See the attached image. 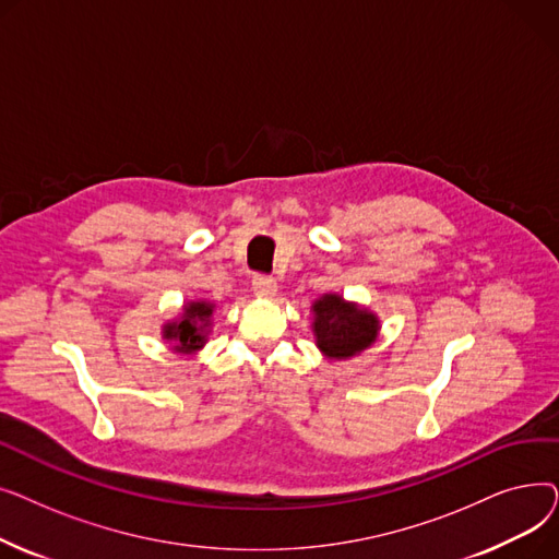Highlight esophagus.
Listing matches in <instances>:
<instances>
[{
    "instance_id": "esophagus-1",
    "label": "esophagus",
    "mask_w": 559,
    "mask_h": 559,
    "mask_svg": "<svg viewBox=\"0 0 559 559\" xmlns=\"http://www.w3.org/2000/svg\"><path fill=\"white\" fill-rule=\"evenodd\" d=\"M251 285H253L255 297H260V299H274L276 297V281L272 276L255 274Z\"/></svg>"
}]
</instances>
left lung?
I'll return each mask as SVG.
<instances>
[{
  "instance_id": "8db88e82",
  "label": "left lung",
  "mask_w": 559,
  "mask_h": 559,
  "mask_svg": "<svg viewBox=\"0 0 559 559\" xmlns=\"http://www.w3.org/2000/svg\"><path fill=\"white\" fill-rule=\"evenodd\" d=\"M312 333L329 360H348L369 348L380 331L378 317L348 304L340 295H324L312 304Z\"/></svg>"
}]
</instances>
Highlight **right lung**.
Instances as JSON below:
<instances>
[{
    "label": "right lung",
    "mask_w": 559,
    "mask_h": 559,
    "mask_svg": "<svg viewBox=\"0 0 559 559\" xmlns=\"http://www.w3.org/2000/svg\"><path fill=\"white\" fill-rule=\"evenodd\" d=\"M215 304L211 301H188L183 314L163 326V340L174 342V350L179 354H197L211 333V317Z\"/></svg>",
    "instance_id": "add662e5"
}]
</instances>
